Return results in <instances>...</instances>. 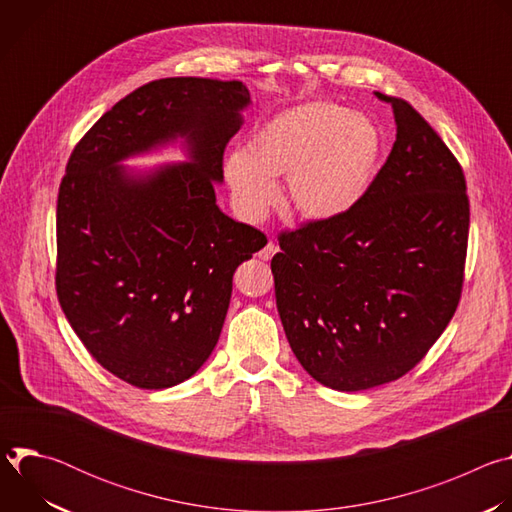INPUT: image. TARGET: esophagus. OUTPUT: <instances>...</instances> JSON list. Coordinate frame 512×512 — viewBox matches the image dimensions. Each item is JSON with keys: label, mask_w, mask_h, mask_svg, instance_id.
Here are the masks:
<instances>
[{"label": "esophagus", "mask_w": 512, "mask_h": 512, "mask_svg": "<svg viewBox=\"0 0 512 512\" xmlns=\"http://www.w3.org/2000/svg\"><path fill=\"white\" fill-rule=\"evenodd\" d=\"M277 251H279V249H277V245H275L273 241H269V243H267V245H265L257 255H259V259H261V261H269Z\"/></svg>", "instance_id": "1"}]
</instances>
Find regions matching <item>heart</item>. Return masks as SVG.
<instances>
[{"mask_svg":"<svg viewBox=\"0 0 512 512\" xmlns=\"http://www.w3.org/2000/svg\"><path fill=\"white\" fill-rule=\"evenodd\" d=\"M381 152L371 117L312 101L277 113L249 139L247 154L227 160L239 206L263 214L277 196L273 178L287 176V196L308 218H334L369 190Z\"/></svg>","mask_w":512,"mask_h":512,"instance_id":"heart-1","label":"heart"}]
</instances>
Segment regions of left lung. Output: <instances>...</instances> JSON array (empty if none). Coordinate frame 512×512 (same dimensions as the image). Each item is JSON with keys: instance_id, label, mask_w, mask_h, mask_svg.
Instances as JSON below:
<instances>
[{"instance_id": "obj_1", "label": "left lung", "mask_w": 512, "mask_h": 512, "mask_svg": "<svg viewBox=\"0 0 512 512\" xmlns=\"http://www.w3.org/2000/svg\"><path fill=\"white\" fill-rule=\"evenodd\" d=\"M397 139L346 212L279 233L277 312L302 367L336 391L407 375L462 298L470 200L460 162L401 97Z\"/></svg>"}]
</instances>
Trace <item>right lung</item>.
Returning a JSON list of instances; mask_svg holds the SVG:
<instances>
[{
  "label": "right lung",
  "instance_id": "obj_1",
  "mask_svg": "<svg viewBox=\"0 0 512 512\" xmlns=\"http://www.w3.org/2000/svg\"><path fill=\"white\" fill-rule=\"evenodd\" d=\"M251 101L239 81L158 79L75 145L56 202V296L91 356L139 389L190 379L221 336L235 269L267 237L216 206L214 182ZM188 134L192 165L135 181L114 164Z\"/></svg>",
  "mask_w": 512,
  "mask_h": 512
}]
</instances>
